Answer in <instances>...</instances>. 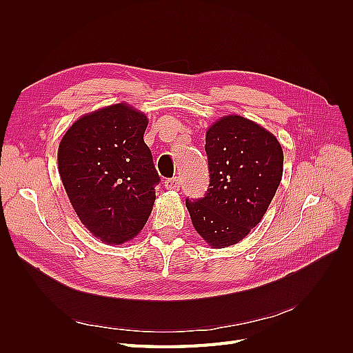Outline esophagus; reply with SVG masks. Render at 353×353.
I'll return each mask as SVG.
<instances>
[{"mask_svg":"<svg viewBox=\"0 0 353 353\" xmlns=\"http://www.w3.org/2000/svg\"><path fill=\"white\" fill-rule=\"evenodd\" d=\"M179 185H181V183H179V178H178V176L168 178V179L165 181V187H166L168 190H178Z\"/></svg>","mask_w":353,"mask_h":353,"instance_id":"1","label":"esophagus"}]
</instances>
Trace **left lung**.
<instances>
[{"instance_id":"left-lung-1","label":"left lung","mask_w":353,"mask_h":353,"mask_svg":"<svg viewBox=\"0 0 353 353\" xmlns=\"http://www.w3.org/2000/svg\"><path fill=\"white\" fill-rule=\"evenodd\" d=\"M209 188L185 200L191 222L213 249L243 240L263 218L283 176V148L265 128L231 114L206 132Z\"/></svg>"}]
</instances>
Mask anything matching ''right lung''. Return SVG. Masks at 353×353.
Listing matches in <instances>:
<instances>
[{
  "mask_svg": "<svg viewBox=\"0 0 353 353\" xmlns=\"http://www.w3.org/2000/svg\"><path fill=\"white\" fill-rule=\"evenodd\" d=\"M147 116L125 103L74 122L59 145V174L81 222L108 244L134 239L150 216L160 176L144 143Z\"/></svg>",
  "mask_w": 353,
  "mask_h": 353,
  "instance_id": "right-lung-1",
  "label": "right lung"
}]
</instances>
